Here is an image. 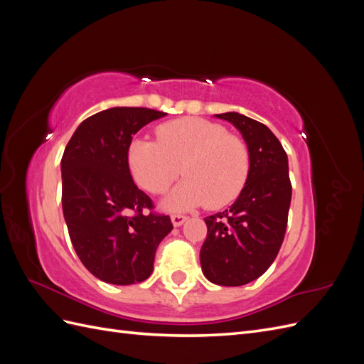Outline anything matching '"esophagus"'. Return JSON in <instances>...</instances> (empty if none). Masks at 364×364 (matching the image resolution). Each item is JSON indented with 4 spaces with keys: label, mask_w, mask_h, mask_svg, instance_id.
I'll return each instance as SVG.
<instances>
[{
    "label": "esophagus",
    "mask_w": 364,
    "mask_h": 364,
    "mask_svg": "<svg viewBox=\"0 0 364 364\" xmlns=\"http://www.w3.org/2000/svg\"><path fill=\"white\" fill-rule=\"evenodd\" d=\"M185 220H186V217H185V215H181V214H173V215H171V222H173V225H174L176 228L182 226V225L185 223Z\"/></svg>",
    "instance_id": "esophagus-1"
}]
</instances>
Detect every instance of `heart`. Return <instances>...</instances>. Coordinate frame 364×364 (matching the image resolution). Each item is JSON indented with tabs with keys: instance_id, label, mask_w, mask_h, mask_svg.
<instances>
[{
	"instance_id": "1",
	"label": "heart",
	"mask_w": 364,
	"mask_h": 364,
	"mask_svg": "<svg viewBox=\"0 0 364 364\" xmlns=\"http://www.w3.org/2000/svg\"><path fill=\"white\" fill-rule=\"evenodd\" d=\"M156 142L136 138L129 144L127 165L135 182L150 194H164L185 179L164 202L170 211L206 203L218 209L243 191L250 171L249 147L237 135L202 118H179L156 127Z\"/></svg>"
}]
</instances>
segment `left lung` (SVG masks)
<instances>
[{"label": "left lung", "mask_w": 364, "mask_h": 364, "mask_svg": "<svg viewBox=\"0 0 364 364\" xmlns=\"http://www.w3.org/2000/svg\"><path fill=\"white\" fill-rule=\"evenodd\" d=\"M215 117L241 132L250 171L234 205L205 218L208 234L200 264L206 279L238 287L259 278L281 249L291 200L289 159L279 139L259 121L237 112Z\"/></svg>", "instance_id": "obj_1"}]
</instances>
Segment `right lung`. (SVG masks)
Masks as SVG:
<instances>
[{"label":"right lung","instance_id":"obj_1","mask_svg":"<svg viewBox=\"0 0 364 364\" xmlns=\"http://www.w3.org/2000/svg\"><path fill=\"white\" fill-rule=\"evenodd\" d=\"M165 112L111 107L77 127L62 156V208L77 257L94 277L129 285L147 279L173 229L135 185L127 149L136 132Z\"/></svg>","mask_w":364,"mask_h":364}]
</instances>
